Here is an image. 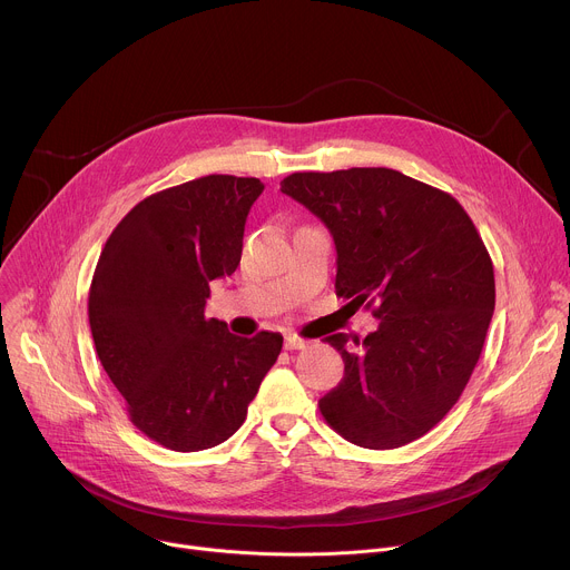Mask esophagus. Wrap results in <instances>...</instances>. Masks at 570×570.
Segmentation results:
<instances>
[{"instance_id":"34e87169","label":"esophagus","mask_w":570,"mask_h":570,"mask_svg":"<svg viewBox=\"0 0 570 570\" xmlns=\"http://www.w3.org/2000/svg\"><path fill=\"white\" fill-rule=\"evenodd\" d=\"M308 345V341L295 336V334H288L286 336V350H304Z\"/></svg>"}]
</instances>
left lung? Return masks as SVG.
<instances>
[{"mask_svg": "<svg viewBox=\"0 0 570 570\" xmlns=\"http://www.w3.org/2000/svg\"><path fill=\"white\" fill-rule=\"evenodd\" d=\"M282 191L330 227L336 295L372 308L379 330L327 338L343 381L317 405L363 449H399L453 409L480 358L497 286L484 243L446 191L385 167L291 174Z\"/></svg>", "mask_w": 570, "mask_h": 570, "instance_id": "8db88e82", "label": "left lung"}]
</instances>
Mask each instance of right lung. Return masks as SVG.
Returning a JSON list of instances; mask_svg holds the SVG:
<instances>
[{
	"label": "right lung",
	"instance_id": "add662e5",
	"mask_svg": "<svg viewBox=\"0 0 570 570\" xmlns=\"http://www.w3.org/2000/svg\"><path fill=\"white\" fill-rule=\"evenodd\" d=\"M259 178L205 176L137 203L101 250L88 299L99 361L130 422L171 451L232 438L284 338L205 317L209 284L240 262Z\"/></svg>",
	"mask_w": 570,
	"mask_h": 570
}]
</instances>
